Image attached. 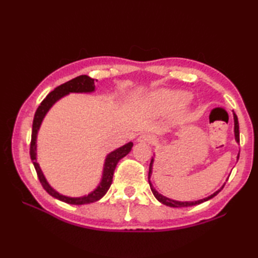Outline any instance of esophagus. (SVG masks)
Returning <instances> with one entry per match:
<instances>
[{
    "instance_id": "1",
    "label": "esophagus",
    "mask_w": 258,
    "mask_h": 258,
    "mask_svg": "<svg viewBox=\"0 0 258 258\" xmlns=\"http://www.w3.org/2000/svg\"><path fill=\"white\" fill-rule=\"evenodd\" d=\"M138 143H147V144H153L155 142V138L151 134H142L140 135L138 140H136Z\"/></svg>"
}]
</instances>
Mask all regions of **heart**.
I'll return each mask as SVG.
<instances>
[{"label":"heart","instance_id":"heart-1","mask_svg":"<svg viewBox=\"0 0 258 258\" xmlns=\"http://www.w3.org/2000/svg\"><path fill=\"white\" fill-rule=\"evenodd\" d=\"M188 100V93L178 90L162 89L153 93L147 101V105L153 113L157 115H165L174 111L175 119L178 123H183L188 118V111L180 107Z\"/></svg>","mask_w":258,"mask_h":258}]
</instances>
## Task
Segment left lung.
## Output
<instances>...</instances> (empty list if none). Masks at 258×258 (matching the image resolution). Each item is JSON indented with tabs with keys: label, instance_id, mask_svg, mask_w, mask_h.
I'll return each instance as SVG.
<instances>
[{
	"label": "left lung",
	"instance_id": "obj_1",
	"mask_svg": "<svg viewBox=\"0 0 258 258\" xmlns=\"http://www.w3.org/2000/svg\"><path fill=\"white\" fill-rule=\"evenodd\" d=\"M233 117H234V136H235V141H236V143L239 145V124H238V118L236 116V114L234 113V111H233ZM154 157H155V154H154V156H152V161H151V164H150L149 183H150V186H151V189L153 191V194H154V196H155V199L158 202H161L162 204L166 205V206H169V207H188V206L199 205V204H201V203H204V202H206L208 200L213 199L214 196H216L223 189L224 185H225V183H224L221 188H218L216 191H214L213 194H211L210 196H207V197H205V199H202V200H197V201H176V200H172V199H169V197H166V196L162 195L161 193H158V191L155 189V187H154V186H153V184L151 182V176H152V174H153V165H154ZM238 158H239V152H238V154H237V161H238Z\"/></svg>",
	"mask_w": 258,
	"mask_h": 258
}]
</instances>
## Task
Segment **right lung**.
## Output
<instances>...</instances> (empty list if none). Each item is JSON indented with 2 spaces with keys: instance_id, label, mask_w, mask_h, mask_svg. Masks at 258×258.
I'll use <instances>...</instances> for the list:
<instances>
[{
  "instance_id": "1",
  "label": "right lung",
  "mask_w": 258,
  "mask_h": 258,
  "mask_svg": "<svg viewBox=\"0 0 258 258\" xmlns=\"http://www.w3.org/2000/svg\"><path fill=\"white\" fill-rule=\"evenodd\" d=\"M95 82L90 76L87 75H80L78 78L71 80L67 83L57 86L54 89L50 94H48L44 100L42 101L40 106L37 107L34 119H33V126H32V140H31V149H30V155L33 165L35 167V171L37 173L38 179L42 184L43 187L51 196L55 197L58 201H62L64 203L72 205H83V204H90V203H94L106 194L109 186L113 182V174L119 160H122L124 156H126L131 152L133 147V142H128V143L124 144L123 146L118 147V149L109 152L106 155L105 160L103 164V171L102 176L100 179V183L96 187L90 191L87 195L83 196H68L58 193L57 190L54 189L50 183L47 182L44 173H43L40 164L37 163V134L38 131L41 128V125L43 123V119L46 116L48 111L53 107L54 104L58 102L61 98L65 97L71 93H78V94H90V93L95 92Z\"/></svg>"
}]
</instances>
